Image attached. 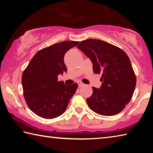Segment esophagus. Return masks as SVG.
Here are the masks:
<instances>
[{"instance_id": "esophagus-1", "label": "esophagus", "mask_w": 153, "mask_h": 153, "mask_svg": "<svg viewBox=\"0 0 153 153\" xmlns=\"http://www.w3.org/2000/svg\"><path fill=\"white\" fill-rule=\"evenodd\" d=\"M77 84H78V86H79V87H82V86H84V84H83V83H82L81 82H77Z\"/></svg>"}]
</instances>
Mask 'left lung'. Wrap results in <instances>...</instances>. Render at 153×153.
<instances>
[{"instance_id":"obj_1","label":"left lung","mask_w":153,"mask_h":153,"mask_svg":"<svg viewBox=\"0 0 153 153\" xmlns=\"http://www.w3.org/2000/svg\"><path fill=\"white\" fill-rule=\"evenodd\" d=\"M89 57L95 74H101L99 89L86 99L88 107L99 115L120 113L132 97L136 77L128 56L123 50L105 41L88 39L77 46Z\"/></svg>"}]
</instances>
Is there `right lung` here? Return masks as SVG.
Segmentation results:
<instances>
[{"label":"right lung","mask_w":153,"mask_h":153,"mask_svg":"<svg viewBox=\"0 0 153 153\" xmlns=\"http://www.w3.org/2000/svg\"><path fill=\"white\" fill-rule=\"evenodd\" d=\"M77 41H63L41 49L22 75L24 96L28 107L45 119L57 117L65 111L77 84L65 85L58 76L67 72L64 56Z\"/></svg>","instance_id":"add662e5"}]
</instances>
